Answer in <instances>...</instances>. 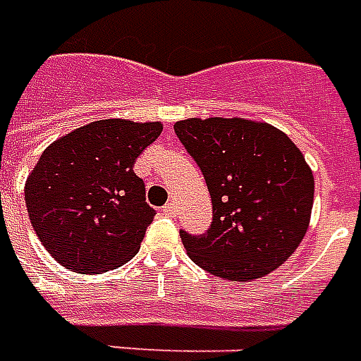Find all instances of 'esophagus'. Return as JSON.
Masks as SVG:
<instances>
[{
	"mask_svg": "<svg viewBox=\"0 0 361 361\" xmlns=\"http://www.w3.org/2000/svg\"><path fill=\"white\" fill-rule=\"evenodd\" d=\"M162 212H164L166 216H173V214H176V204L173 203L164 204V207H162Z\"/></svg>",
	"mask_w": 361,
	"mask_h": 361,
	"instance_id": "esophagus-1",
	"label": "esophagus"
}]
</instances>
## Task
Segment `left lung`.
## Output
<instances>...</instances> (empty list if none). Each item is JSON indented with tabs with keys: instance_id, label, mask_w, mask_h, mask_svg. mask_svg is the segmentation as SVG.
<instances>
[{
	"instance_id": "1",
	"label": "left lung",
	"mask_w": 361,
	"mask_h": 361,
	"mask_svg": "<svg viewBox=\"0 0 361 361\" xmlns=\"http://www.w3.org/2000/svg\"><path fill=\"white\" fill-rule=\"evenodd\" d=\"M173 129L212 199L209 232H180L191 261L230 282L279 269L310 228L315 181L302 150L284 131L253 119L189 118Z\"/></svg>"
}]
</instances>
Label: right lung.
<instances>
[{
    "mask_svg": "<svg viewBox=\"0 0 361 361\" xmlns=\"http://www.w3.org/2000/svg\"><path fill=\"white\" fill-rule=\"evenodd\" d=\"M162 133L160 121L98 119L59 137L25 183L30 224L59 265L100 274L137 255L154 209L135 158Z\"/></svg>",
    "mask_w": 361,
    "mask_h": 361,
    "instance_id": "right-lung-1",
    "label": "right lung"
}]
</instances>
